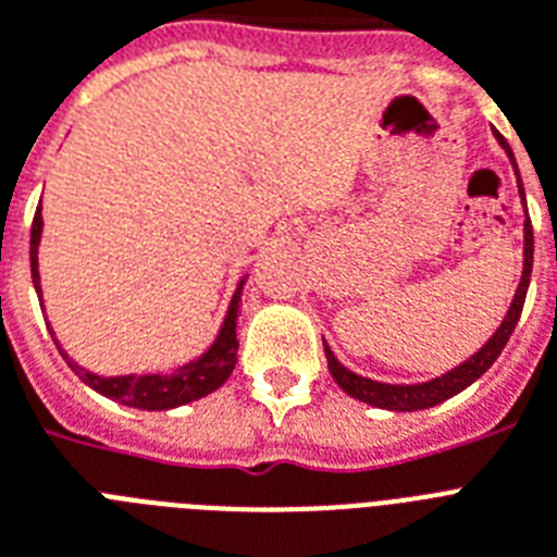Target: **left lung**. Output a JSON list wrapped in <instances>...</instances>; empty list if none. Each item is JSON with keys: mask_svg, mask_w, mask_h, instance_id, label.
<instances>
[{"mask_svg": "<svg viewBox=\"0 0 557 557\" xmlns=\"http://www.w3.org/2000/svg\"><path fill=\"white\" fill-rule=\"evenodd\" d=\"M495 139H498V145L504 147V153L509 156V162H512L518 176L516 156H512V150H509L507 139H504L500 133H495ZM518 193H521V201L527 199V196H523L521 176H518ZM523 205H527V201H523ZM532 250H535V238H532V222L527 219V222H523V270H521V282H518L516 296H512V305H509L507 315H504V321L498 324V330L486 338L484 347H481L475 356L467 358L463 364L453 367V370L438 375V379L421 381V384H384V381L367 379V375H358V372L347 370V367L333 356L330 344L324 342V356H327L330 375H333L335 384H338L347 395L358 398V401L370 404V407H379V410H395V412L430 410V407H435V404L447 401V398H453V395H458L461 389L470 387L472 381L481 379V375L495 364V358H498L500 350L507 347L509 335H512L518 319H521L523 301H527V289H530Z\"/></svg>", "mask_w": 557, "mask_h": 557, "instance_id": "left-lung-1", "label": "left lung"}]
</instances>
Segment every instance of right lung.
I'll use <instances>...</instances> for the list:
<instances>
[{
    "mask_svg": "<svg viewBox=\"0 0 557 557\" xmlns=\"http://www.w3.org/2000/svg\"><path fill=\"white\" fill-rule=\"evenodd\" d=\"M41 201L36 207L34 227H30V275H34L36 296H39V305L45 307V298H41V275H39V242H41ZM247 275H242L233 289V298H230L227 312H224L222 327L215 333L213 344L207 347L201 356H196L187 364L176 367V370L168 372H127V375H99V372L85 370L82 364H76L67 352L62 350L57 333L50 327V335L57 342L59 352L67 361L76 375L85 381L87 387L96 389L99 395L110 398V401H119L124 407H133V410H173V407H182V404L199 401L205 395L215 393L222 387L224 381L230 379V372L236 367V352H238V315H242V289H245Z\"/></svg>",
    "mask_w": 557,
    "mask_h": 557,
    "instance_id": "right-lung-1",
    "label": "right lung"
}]
</instances>
